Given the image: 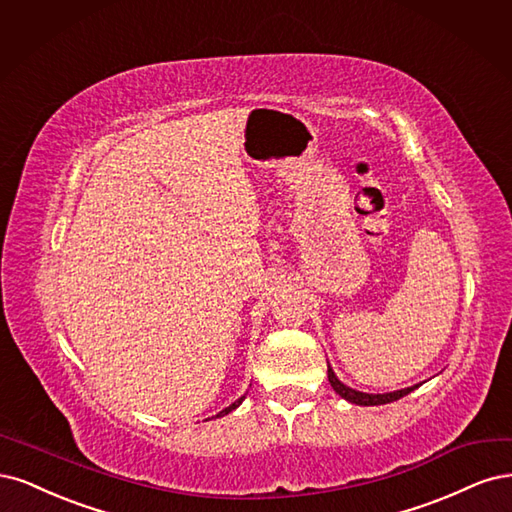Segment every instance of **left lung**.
<instances>
[{
    "label": "left lung",
    "instance_id": "left-lung-1",
    "mask_svg": "<svg viewBox=\"0 0 512 512\" xmlns=\"http://www.w3.org/2000/svg\"><path fill=\"white\" fill-rule=\"evenodd\" d=\"M327 378H329V385L334 387V391L340 395V398L349 400L353 404H359V406H378V404H389V402H395L404 398V395H408L410 391H415L419 385L415 387H406V389H400V391H391V393H364V391H355L351 387H346L344 383L338 381V376L334 374V370L327 366Z\"/></svg>",
    "mask_w": 512,
    "mask_h": 512
}]
</instances>
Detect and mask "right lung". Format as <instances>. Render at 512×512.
Instances as JSON below:
<instances>
[{"label":"right lung","mask_w":512,"mask_h":512,"mask_svg":"<svg viewBox=\"0 0 512 512\" xmlns=\"http://www.w3.org/2000/svg\"><path fill=\"white\" fill-rule=\"evenodd\" d=\"M242 400H244V395H242V398H238V400H236V402H234V404H229V406H227V408H223V410H221V412H219V415H217V417H223V415H227V412H232V410H234V408H238V406H240V404H242Z\"/></svg>","instance_id":"obj_1"}]
</instances>
